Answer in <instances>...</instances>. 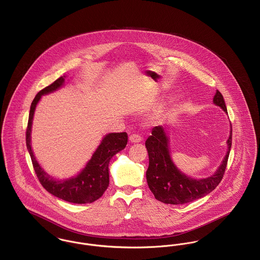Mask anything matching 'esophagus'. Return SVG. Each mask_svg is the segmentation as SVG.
<instances>
[{"instance_id":"esophagus-1","label":"esophagus","mask_w":260,"mask_h":260,"mask_svg":"<svg viewBox=\"0 0 260 260\" xmlns=\"http://www.w3.org/2000/svg\"><path fill=\"white\" fill-rule=\"evenodd\" d=\"M129 142L131 143H134V144H138V143H141L143 141L142 137L140 135H137V134H134V135H131L129 136Z\"/></svg>"}]
</instances>
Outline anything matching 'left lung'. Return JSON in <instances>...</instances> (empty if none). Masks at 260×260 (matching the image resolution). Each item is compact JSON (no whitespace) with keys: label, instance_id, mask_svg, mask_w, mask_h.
<instances>
[{"label":"left lung","instance_id":"left-lung-1","mask_svg":"<svg viewBox=\"0 0 260 260\" xmlns=\"http://www.w3.org/2000/svg\"><path fill=\"white\" fill-rule=\"evenodd\" d=\"M213 103L225 113L228 109L220 91L216 90ZM232 144V129L228 141V153L216 173L213 175L194 179L180 173L172 161L169 150V139L162 126L152 128L151 136L145 142L149 165L146 171V180L154 198L164 203L183 204L197 201L210 193L221 181Z\"/></svg>","mask_w":260,"mask_h":260}]
</instances>
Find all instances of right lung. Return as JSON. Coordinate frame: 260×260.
I'll use <instances>...</instances> for the list:
<instances>
[{"label":"right lung","mask_w":260,"mask_h":260,"mask_svg":"<svg viewBox=\"0 0 260 260\" xmlns=\"http://www.w3.org/2000/svg\"><path fill=\"white\" fill-rule=\"evenodd\" d=\"M64 79H57L53 84L40 90L35 96L29 110V120L26 132V144L29 150L31 164L39 181L44 188L53 196L66 202L73 203H89L99 200L109 186V162L111 158L123 149L127 144L126 133L107 135L99 145L86 168L77 177L66 180H57L44 172L35 158L30 147V127L34 112L38 102L43 94L52 92L62 86Z\"/></svg>","instance_id":"add662e5"}]
</instances>
